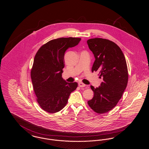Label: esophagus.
Returning <instances> with one entry per match:
<instances>
[{"label":"esophagus","instance_id":"34e87169","mask_svg":"<svg viewBox=\"0 0 149 149\" xmlns=\"http://www.w3.org/2000/svg\"><path fill=\"white\" fill-rule=\"evenodd\" d=\"M78 84H79V86L80 87H84V86H85V84H84L83 83H81V82H79V83H78Z\"/></svg>","mask_w":149,"mask_h":149}]
</instances>
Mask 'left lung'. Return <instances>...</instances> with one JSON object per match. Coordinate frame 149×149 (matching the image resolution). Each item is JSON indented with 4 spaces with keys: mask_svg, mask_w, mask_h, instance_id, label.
I'll use <instances>...</instances> for the list:
<instances>
[{
    "mask_svg": "<svg viewBox=\"0 0 149 149\" xmlns=\"http://www.w3.org/2000/svg\"><path fill=\"white\" fill-rule=\"evenodd\" d=\"M87 43L95 58L92 71H99L103 78L98 88L91 86L94 96L88 104L97 113H107L117 105L127 85L126 61L120 47L110 40L95 38Z\"/></svg>",
    "mask_w": 149,
    "mask_h": 149,
    "instance_id": "1",
    "label": "left lung"
}]
</instances>
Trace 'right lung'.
Listing matches in <instances>:
<instances>
[{
	"instance_id": "1",
	"label": "right lung",
	"mask_w": 149,
	"mask_h": 149,
	"mask_svg": "<svg viewBox=\"0 0 149 149\" xmlns=\"http://www.w3.org/2000/svg\"><path fill=\"white\" fill-rule=\"evenodd\" d=\"M80 38H59L42 45L36 54L31 77L37 101L46 112L54 113L68 103L78 83H68L62 78L64 55L69 48L77 46Z\"/></svg>"
}]
</instances>
